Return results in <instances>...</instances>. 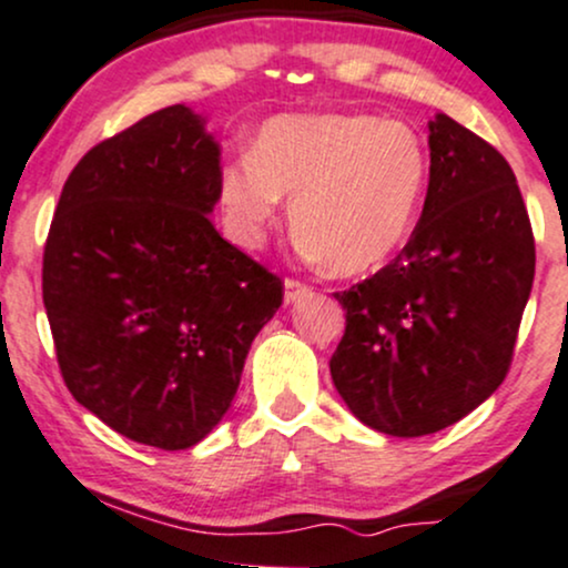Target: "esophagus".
<instances>
[{
  "label": "esophagus",
  "instance_id": "34e87169",
  "mask_svg": "<svg viewBox=\"0 0 568 568\" xmlns=\"http://www.w3.org/2000/svg\"><path fill=\"white\" fill-rule=\"evenodd\" d=\"M311 295V286L297 282V278H286L284 282V300L286 303H295V300Z\"/></svg>",
  "mask_w": 568,
  "mask_h": 568
}]
</instances>
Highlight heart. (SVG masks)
Instances as JSON below:
<instances>
[{
  "label": "heart",
  "mask_w": 568,
  "mask_h": 568,
  "mask_svg": "<svg viewBox=\"0 0 568 568\" xmlns=\"http://www.w3.org/2000/svg\"><path fill=\"white\" fill-rule=\"evenodd\" d=\"M430 178L423 138L369 113L276 116L220 180L231 229L260 244L292 199V231L337 276L385 265L409 239Z\"/></svg>",
  "instance_id": "b5f03b06"
}]
</instances>
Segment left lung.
<instances>
[{
    "instance_id": "obj_1",
    "label": "left lung",
    "mask_w": 568,
    "mask_h": 568,
    "mask_svg": "<svg viewBox=\"0 0 568 568\" xmlns=\"http://www.w3.org/2000/svg\"><path fill=\"white\" fill-rule=\"evenodd\" d=\"M428 130V196L409 244L335 295V388L364 425L398 438L449 428L503 385L535 282V236L503 153L446 113Z\"/></svg>"
}]
</instances>
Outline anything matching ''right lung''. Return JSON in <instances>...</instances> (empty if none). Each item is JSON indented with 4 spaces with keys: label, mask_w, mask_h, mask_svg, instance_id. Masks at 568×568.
I'll return each mask as SVG.
<instances>
[{
    "label": "right lung",
    "mask_w": 568,
    "mask_h": 568,
    "mask_svg": "<svg viewBox=\"0 0 568 568\" xmlns=\"http://www.w3.org/2000/svg\"><path fill=\"white\" fill-rule=\"evenodd\" d=\"M204 124L170 105L87 151L44 244L65 388L124 438L166 452L223 419L284 297L282 278L212 225L223 172Z\"/></svg>",
    "instance_id": "right-lung-1"
}]
</instances>
